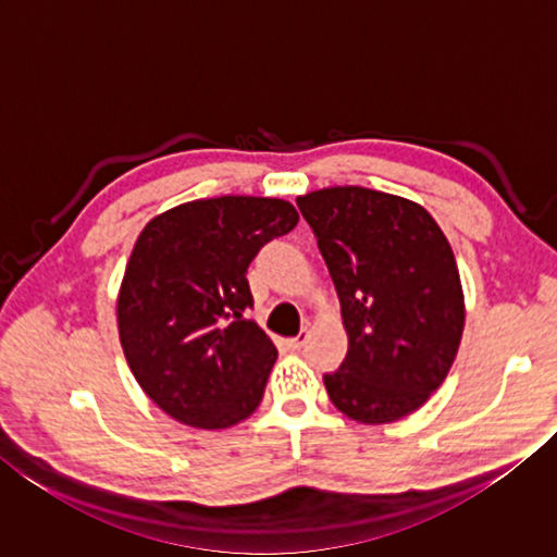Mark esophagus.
<instances>
[{
	"mask_svg": "<svg viewBox=\"0 0 557 557\" xmlns=\"http://www.w3.org/2000/svg\"><path fill=\"white\" fill-rule=\"evenodd\" d=\"M307 342H309V332H307V329H301V332L295 338H287V348H292V351H299V348L305 346Z\"/></svg>",
	"mask_w": 557,
	"mask_h": 557,
	"instance_id": "34e87169",
	"label": "esophagus"
}]
</instances>
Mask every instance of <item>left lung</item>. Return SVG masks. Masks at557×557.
I'll return each mask as SVG.
<instances>
[{
    "mask_svg": "<svg viewBox=\"0 0 557 557\" xmlns=\"http://www.w3.org/2000/svg\"><path fill=\"white\" fill-rule=\"evenodd\" d=\"M342 301L348 351L324 375L332 403L363 425L425 405L455 363L465 292L455 252L420 203L363 186L299 196Z\"/></svg>",
    "mask_w": 557,
    "mask_h": 557,
    "instance_id": "1",
    "label": "left lung"
}]
</instances>
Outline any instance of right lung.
Returning <instances> with one entry per match:
<instances>
[{
    "label": "right lung",
    "mask_w": 557,
    "mask_h": 557,
    "mask_svg": "<svg viewBox=\"0 0 557 557\" xmlns=\"http://www.w3.org/2000/svg\"><path fill=\"white\" fill-rule=\"evenodd\" d=\"M297 221L289 201L219 196L174 206L139 233L117 295L120 344L137 383L174 420L223 430L256 412L277 348L245 319V272Z\"/></svg>",
    "instance_id": "add662e5"
}]
</instances>
